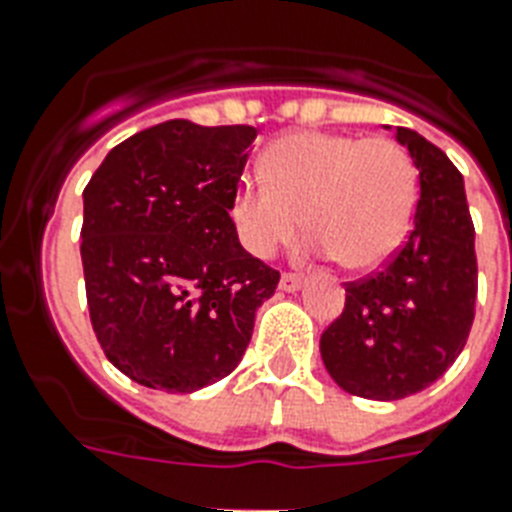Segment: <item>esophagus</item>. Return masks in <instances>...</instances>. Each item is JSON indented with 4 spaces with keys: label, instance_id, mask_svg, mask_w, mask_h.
I'll return each instance as SVG.
<instances>
[{
    "label": "esophagus",
    "instance_id": "1",
    "mask_svg": "<svg viewBox=\"0 0 512 512\" xmlns=\"http://www.w3.org/2000/svg\"><path fill=\"white\" fill-rule=\"evenodd\" d=\"M278 286H281L284 292H297L299 286H302V278H299L297 273H284L281 281H278Z\"/></svg>",
    "mask_w": 512,
    "mask_h": 512
}]
</instances>
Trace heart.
Segmentation results:
<instances>
[{
    "label": "heart",
    "instance_id": "heart-1",
    "mask_svg": "<svg viewBox=\"0 0 512 512\" xmlns=\"http://www.w3.org/2000/svg\"><path fill=\"white\" fill-rule=\"evenodd\" d=\"M265 181H244L231 197L239 242L268 260L305 228L310 255L371 273L402 247L418 199V173L397 141L347 134H292L263 157Z\"/></svg>",
    "mask_w": 512,
    "mask_h": 512
}]
</instances>
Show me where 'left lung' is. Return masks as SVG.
Listing matches in <instances>:
<instances>
[{
  "label": "left lung",
  "instance_id": "1",
  "mask_svg": "<svg viewBox=\"0 0 512 512\" xmlns=\"http://www.w3.org/2000/svg\"><path fill=\"white\" fill-rule=\"evenodd\" d=\"M394 134L421 181L415 226L384 270L347 284L342 315L321 336L323 365L336 384L381 402L421 392L455 363L479 289L460 170L421 134L400 126Z\"/></svg>",
  "mask_w": 512,
  "mask_h": 512
}]
</instances>
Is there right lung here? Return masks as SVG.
<instances>
[{"instance_id": "right-lung-1", "label": "right lung", "mask_w": 512, "mask_h": 512, "mask_svg": "<svg viewBox=\"0 0 512 512\" xmlns=\"http://www.w3.org/2000/svg\"><path fill=\"white\" fill-rule=\"evenodd\" d=\"M252 126L165 120L110 149L83 189L86 302L131 381L197 392L234 371L278 270L239 244L231 197Z\"/></svg>"}]
</instances>
